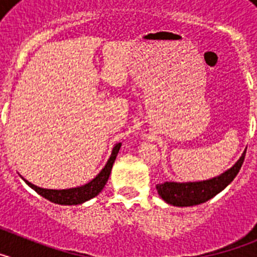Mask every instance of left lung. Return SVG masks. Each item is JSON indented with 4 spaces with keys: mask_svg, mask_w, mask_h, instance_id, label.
I'll use <instances>...</instances> for the list:
<instances>
[{
    "mask_svg": "<svg viewBox=\"0 0 257 257\" xmlns=\"http://www.w3.org/2000/svg\"><path fill=\"white\" fill-rule=\"evenodd\" d=\"M244 156H246V151L233 167L219 176L203 181H193V183L166 181L162 184H157V192L163 201L176 207H189V206L205 203L222 189H225L233 181L243 165Z\"/></svg>",
    "mask_w": 257,
    "mask_h": 257,
    "instance_id": "obj_1",
    "label": "left lung"
}]
</instances>
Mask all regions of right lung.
<instances>
[{
    "instance_id": "1",
    "label": "right lung",
    "mask_w": 257,
    "mask_h": 257,
    "mask_svg": "<svg viewBox=\"0 0 257 257\" xmlns=\"http://www.w3.org/2000/svg\"><path fill=\"white\" fill-rule=\"evenodd\" d=\"M121 143L114 145L113 148L112 154L109 157L108 162L104 166V169L101 170L99 174L92 179L90 183L85 184L82 187H77V188H70V189H45V188L36 187L35 184L29 183L28 180L23 179L28 184L29 187L33 190L42 196L44 198L49 199L50 202H54V203H58V205H65V206H72V205H81L83 202L88 201V199L94 198L96 197L99 193L103 190V188L105 187L106 181L109 179V175H110V171H112L113 163L115 161V157H117L118 152H119V148H121Z\"/></svg>"
}]
</instances>
